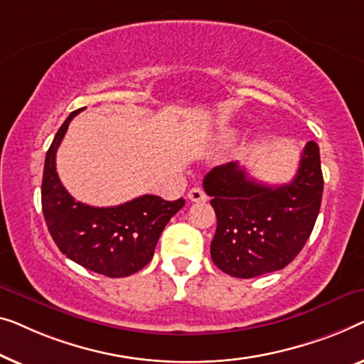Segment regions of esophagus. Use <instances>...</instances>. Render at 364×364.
<instances>
[{
    "label": "esophagus",
    "mask_w": 364,
    "mask_h": 364,
    "mask_svg": "<svg viewBox=\"0 0 364 364\" xmlns=\"http://www.w3.org/2000/svg\"><path fill=\"white\" fill-rule=\"evenodd\" d=\"M188 198H189V201H193V203H203V201H206V193H204L199 186H194L189 189Z\"/></svg>",
    "instance_id": "esophagus-1"
}]
</instances>
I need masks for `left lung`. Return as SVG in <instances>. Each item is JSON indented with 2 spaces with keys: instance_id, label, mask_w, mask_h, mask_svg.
Instances as JSON below:
<instances>
[{
  "instance_id": "8db88e82",
  "label": "left lung",
  "mask_w": 364,
  "mask_h": 364,
  "mask_svg": "<svg viewBox=\"0 0 364 364\" xmlns=\"http://www.w3.org/2000/svg\"><path fill=\"white\" fill-rule=\"evenodd\" d=\"M203 188L218 226L211 259L223 272L252 279L289 265L314 231L323 194L320 150L309 141L294 180L257 183L237 161L213 168Z\"/></svg>"
}]
</instances>
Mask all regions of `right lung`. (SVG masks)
<instances>
[{"label":"right lung","mask_w":364,"mask_h":364,"mask_svg":"<svg viewBox=\"0 0 364 364\" xmlns=\"http://www.w3.org/2000/svg\"><path fill=\"white\" fill-rule=\"evenodd\" d=\"M70 114L46 153L41 201L48 229L65 257L107 277H129L150 262L168 221L184 206V199L140 198L112 208H94L68 193L55 171V153L68 132Z\"/></svg>","instance_id":"right-lung-1"}]
</instances>
